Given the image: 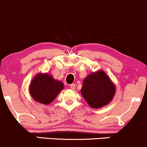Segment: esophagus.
<instances>
[{"mask_svg": "<svg viewBox=\"0 0 147 147\" xmlns=\"http://www.w3.org/2000/svg\"><path fill=\"white\" fill-rule=\"evenodd\" d=\"M75 88H76V85L75 84H72L70 85V88H71L72 90H75Z\"/></svg>", "mask_w": 147, "mask_h": 147, "instance_id": "1", "label": "esophagus"}]
</instances>
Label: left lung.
Returning <instances> with one entry per match:
<instances>
[{"label": "left lung", "instance_id": "1", "mask_svg": "<svg viewBox=\"0 0 147 147\" xmlns=\"http://www.w3.org/2000/svg\"><path fill=\"white\" fill-rule=\"evenodd\" d=\"M116 92L115 85L104 70L92 72L84 79L81 93L92 109H100L110 103Z\"/></svg>", "mask_w": 147, "mask_h": 147}]
</instances>
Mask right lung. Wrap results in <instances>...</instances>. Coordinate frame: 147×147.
<instances>
[{
	"label": "right lung",
	"mask_w": 147,
	"mask_h": 147,
	"mask_svg": "<svg viewBox=\"0 0 147 147\" xmlns=\"http://www.w3.org/2000/svg\"><path fill=\"white\" fill-rule=\"evenodd\" d=\"M64 88L63 84L48 73L36 74L29 86V92L35 102L48 105Z\"/></svg>",
	"instance_id": "add662e5"
}]
</instances>
